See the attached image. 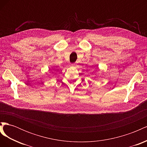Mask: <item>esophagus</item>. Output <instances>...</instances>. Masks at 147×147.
I'll list each match as a JSON object with an SVG mask.
<instances>
[{
	"instance_id": "obj_1",
	"label": "esophagus",
	"mask_w": 147,
	"mask_h": 147,
	"mask_svg": "<svg viewBox=\"0 0 147 147\" xmlns=\"http://www.w3.org/2000/svg\"><path fill=\"white\" fill-rule=\"evenodd\" d=\"M72 65L73 67H75V64H72Z\"/></svg>"
}]
</instances>
